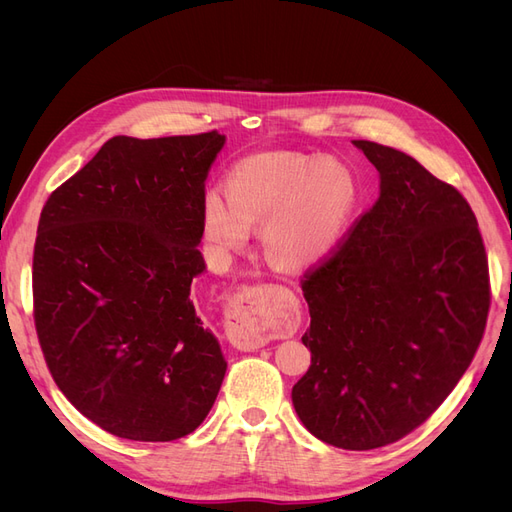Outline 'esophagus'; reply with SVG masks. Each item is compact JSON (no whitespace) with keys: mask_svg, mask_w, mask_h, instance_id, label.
<instances>
[{"mask_svg":"<svg viewBox=\"0 0 512 512\" xmlns=\"http://www.w3.org/2000/svg\"><path fill=\"white\" fill-rule=\"evenodd\" d=\"M265 307L267 299L260 286H241L232 292L226 316V335L232 346L250 352L271 342Z\"/></svg>","mask_w":512,"mask_h":512,"instance_id":"34e87169","label":"esophagus"}]
</instances>
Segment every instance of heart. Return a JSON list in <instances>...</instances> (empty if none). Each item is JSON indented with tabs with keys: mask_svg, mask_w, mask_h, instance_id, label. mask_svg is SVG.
<instances>
[{
	"mask_svg": "<svg viewBox=\"0 0 512 512\" xmlns=\"http://www.w3.org/2000/svg\"><path fill=\"white\" fill-rule=\"evenodd\" d=\"M222 196L207 194L203 230L220 252L241 250L260 229L262 254L280 271H301L327 256L356 203L352 170L333 158L262 151L230 166Z\"/></svg>",
	"mask_w": 512,
	"mask_h": 512,
	"instance_id": "heart-1",
	"label": "heart"
}]
</instances>
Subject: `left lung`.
I'll use <instances>...</instances> for the list:
<instances>
[{"instance_id": "8db88e82", "label": "left lung", "mask_w": 512, "mask_h": 512, "mask_svg": "<svg viewBox=\"0 0 512 512\" xmlns=\"http://www.w3.org/2000/svg\"><path fill=\"white\" fill-rule=\"evenodd\" d=\"M354 145L378 168L380 196L301 277L312 365L292 404L318 440L369 451L451 395L483 339L491 284L461 192L404 151Z\"/></svg>"}]
</instances>
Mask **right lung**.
<instances>
[{"label":"right lung","instance_id":"right-lung-1","mask_svg":"<svg viewBox=\"0 0 512 512\" xmlns=\"http://www.w3.org/2000/svg\"><path fill=\"white\" fill-rule=\"evenodd\" d=\"M224 141L115 136L42 207L32 288L44 361L117 438L188 436L222 386L226 361L190 288L205 271V181Z\"/></svg>","mask_w":512,"mask_h":512}]
</instances>
